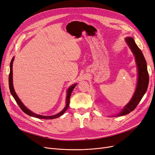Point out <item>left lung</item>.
<instances>
[{
    "label": "left lung",
    "mask_w": 155,
    "mask_h": 155,
    "mask_svg": "<svg viewBox=\"0 0 155 155\" xmlns=\"http://www.w3.org/2000/svg\"><path fill=\"white\" fill-rule=\"evenodd\" d=\"M126 41L135 55V61L138 68V82L135 92L128 105H126L123 110L118 114V116L127 115L133 111L137 107L146 93L149 84V74L147 71L146 61L140 49L137 47L134 39L131 38H126Z\"/></svg>",
    "instance_id": "1"
}]
</instances>
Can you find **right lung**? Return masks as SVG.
<instances>
[{"label": "right lung", "instance_id": "1", "mask_svg": "<svg viewBox=\"0 0 155 155\" xmlns=\"http://www.w3.org/2000/svg\"><path fill=\"white\" fill-rule=\"evenodd\" d=\"M14 61V57L12 59L10 63V72H9V90L10 92L12 94V96H13V98H15L16 102L17 103V104L19 105V107H20V108L21 109V110L25 112L27 115L32 116V117H34L36 118H39V119H55L57 118L58 117L62 116L63 114H64L66 110L68 109V108L69 107V105H70V96L71 94L72 91L73 90V89L76 86V84L72 85L71 87H69V89H68V93H67V97H66V105L65 107V108L63 109L61 112H59V114H56V115L54 116H41V115H38V114H34L32 112H31V110H29L24 105L22 104V102L20 101V100L19 99V98L18 97V96L16 95L15 91L14 90L13 88V62Z\"/></svg>", "mask_w": 155, "mask_h": 155}]
</instances>
